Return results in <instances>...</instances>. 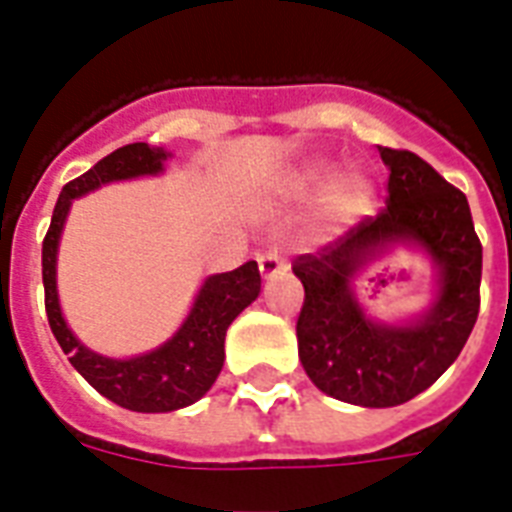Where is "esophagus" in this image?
I'll return each mask as SVG.
<instances>
[{
    "instance_id": "obj_1",
    "label": "esophagus",
    "mask_w": 512,
    "mask_h": 512,
    "mask_svg": "<svg viewBox=\"0 0 512 512\" xmlns=\"http://www.w3.org/2000/svg\"><path fill=\"white\" fill-rule=\"evenodd\" d=\"M257 265H260V273L263 279H273L276 273L284 271V252L281 247H268L257 255Z\"/></svg>"
}]
</instances>
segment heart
Masks as SVG:
<instances>
[{"label": "heart", "mask_w": 512, "mask_h": 512, "mask_svg": "<svg viewBox=\"0 0 512 512\" xmlns=\"http://www.w3.org/2000/svg\"><path fill=\"white\" fill-rule=\"evenodd\" d=\"M327 162H313L308 164L303 172H297L295 185L297 188H311V185H319L324 177L329 175ZM369 199V183H366V177L356 175V172H350V175H342L337 180L335 191H332V209L337 212H353L358 209L364 201Z\"/></svg>", "instance_id": "1"}]
</instances>
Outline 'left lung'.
Wrapping results in <instances>:
<instances>
[{"label": "left lung", "mask_w": 512, "mask_h": 512, "mask_svg": "<svg viewBox=\"0 0 512 512\" xmlns=\"http://www.w3.org/2000/svg\"><path fill=\"white\" fill-rule=\"evenodd\" d=\"M388 199L374 217L292 260L305 300L297 316L300 361L313 385L348 404L398 406L430 388L465 348L481 308V241L465 193L425 159L380 148ZM414 240L442 265V289L426 319L409 328L366 320L349 279L377 246Z\"/></svg>", "instance_id": "obj_1"}]
</instances>
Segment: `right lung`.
<instances>
[{"instance_id": "obj_1", "label": "right lung", "mask_w": 512, "mask_h": 512, "mask_svg": "<svg viewBox=\"0 0 512 512\" xmlns=\"http://www.w3.org/2000/svg\"><path fill=\"white\" fill-rule=\"evenodd\" d=\"M167 159L162 148L148 143H130L100 159L92 170L63 185L58 204L52 209V223L42 241L44 308L55 340L74 369L108 401L132 412H172L199 401L223 369L225 332L231 321L260 295V271L249 260L236 271L209 276L193 303L188 319L170 342L138 358H106L92 353L71 335L63 321L55 289V255L66 223L68 207L76 196L95 191L98 185L127 177L154 175Z\"/></svg>"}]
</instances>
